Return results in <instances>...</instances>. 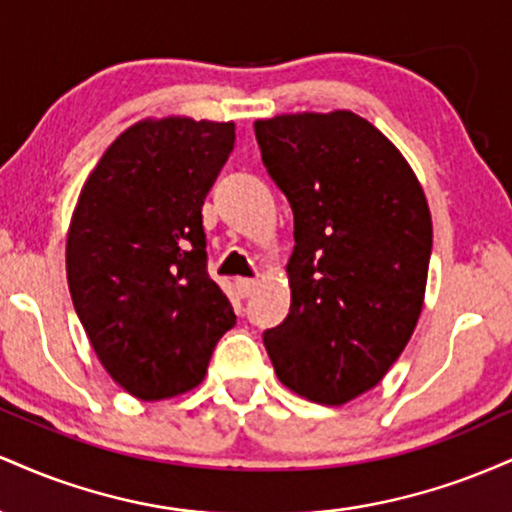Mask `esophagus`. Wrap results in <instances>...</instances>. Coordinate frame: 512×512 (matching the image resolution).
<instances>
[{
	"label": "esophagus",
	"instance_id": "34e87169",
	"mask_svg": "<svg viewBox=\"0 0 512 512\" xmlns=\"http://www.w3.org/2000/svg\"><path fill=\"white\" fill-rule=\"evenodd\" d=\"M257 284H260V279H245V276L236 279V289L243 298L252 296V293H255V289H257Z\"/></svg>",
	"mask_w": 512,
	"mask_h": 512
}]
</instances>
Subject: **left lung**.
I'll use <instances>...</instances> for the list:
<instances>
[{"label": "left lung", "instance_id": "1", "mask_svg": "<svg viewBox=\"0 0 512 512\" xmlns=\"http://www.w3.org/2000/svg\"><path fill=\"white\" fill-rule=\"evenodd\" d=\"M267 173L289 199L291 310L264 346L289 390L344 404L385 378L424 308L433 223L421 182L351 110L255 122Z\"/></svg>", "mask_w": 512, "mask_h": 512}]
</instances>
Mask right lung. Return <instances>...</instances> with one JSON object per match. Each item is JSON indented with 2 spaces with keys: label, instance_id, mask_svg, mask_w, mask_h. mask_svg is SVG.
Instances as JSON below:
<instances>
[{
  "label": "right lung",
  "instance_id": "1",
  "mask_svg": "<svg viewBox=\"0 0 512 512\" xmlns=\"http://www.w3.org/2000/svg\"><path fill=\"white\" fill-rule=\"evenodd\" d=\"M236 142L233 122L132 125L81 187L67 281L98 361L132 397L168 399L207 375L236 313L207 272L202 204Z\"/></svg>",
  "mask_w": 512,
  "mask_h": 512
}]
</instances>
